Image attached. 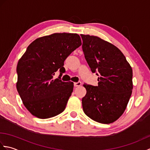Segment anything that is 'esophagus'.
<instances>
[{
	"label": "esophagus",
	"mask_w": 150,
	"mask_h": 150,
	"mask_svg": "<svg viewBox=\"0 0 150 150\" xmlns=\"http://www.w3.org/2000/svg\"><path fill=\"white\" fill-rule=\"evenodd\" d=\"M81 85V82L79 81L77 82H74V86L75 87H78V86H80Z\"/></svg>",
	"instance_id": "1"
}]
</instances>
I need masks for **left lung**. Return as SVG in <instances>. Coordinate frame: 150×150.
<instances>
[{
	"mask_svg": "<svg viewBox=\"0 0 150 150\" xmlns=\"http://www.w3.org/2000/svg\"><path fill=\"white\" fill-rule=\"evenodd\" d=\"M82 51L92 73H96L98 86L84 84V113L96 122L110 124L125 111L133 89V71L120 50L96 36L81 35Z\"/></svg>",
	"mask_w": 150,
	"mask_h": 150,
	"instance_id": "1",
	"label": "left lung"
}]
</instances>
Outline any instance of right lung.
<instances>
[{"instance_id": "right-lung-1", "label": "right lung", "mask_w": 150, "mask_h": 150, "mask_svg": "<svg viewBox=\"0 0 150 150\" xmlns=\"http://www.w3.org/2000/svg\"><path fill=\"white\" fill-rule=\"evenodd\" d=\"M82 44L76 33H53L31 42L18 60L17 89L25 107L39 119H48L65 110L73 82L53 79L64 62Z\"/></svg>"}]
</instances>
